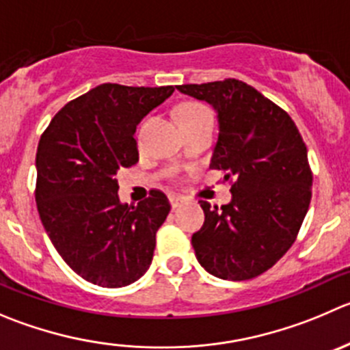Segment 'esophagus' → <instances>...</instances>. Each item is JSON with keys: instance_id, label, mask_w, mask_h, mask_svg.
<instances>
[{"instance_id": "34e87169", "label": "esophagus", "mask_w": 350, "mask_h": 350, "mask_svg": "<svg viewBox=\"0 0 350 350\" xmlns=\"http://www.w3.org/2000/svg\"><path fill=\"white\" fill-rule=\"evenodd\" d=\"M170 204H172L173 209L180 208L184 204V198H180V196H170Z\"/></svg>"}]
</instances>
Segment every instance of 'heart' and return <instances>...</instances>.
<instances>
[{"mask_svg":"<svg viewBox=\"0 0 350 350\" xmlns=\"http://www.w3.org/2000/svg\"><path fill=\"white\" fill-rule=\"evenodd\" d=\"M206 115H211V111L199 103H187L178 109V120H194Z\"/></svg>","mask_w":350,"mask_h":350,"instance_id":"1","label":"heart"}]
</instances>
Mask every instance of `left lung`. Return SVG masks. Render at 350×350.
I'll list each match as a JSON object with an SVG mask.
<instances>
[{"label": "left lung", "instance_id": "1", "mask_svg": "<svg viewBox=\"0 0 350 350\" xmlns=\"http://www.w3.org/2000/svg\"><path fill=\"white\" fill-rule=\"evenodd\" d=\"M218 113L209 168L230 180L232 201L201 202L204 225L192 235L202 268L223 280H249L294 244L311 202L308 149L287 111L237 79L178 85Z\"/></svg>", "mask_w": 350, "mask_h": 350}]
</instances>
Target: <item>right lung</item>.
Wrapping results in <instances>:
<instances>
[{
    "instance_id": "add662e5",
    "label": "right lung",
    "mask_w": 350,
    "mask_h": 350,
    "mask_svg": "<svg viewBox=\"0 0 350 350\" xmlns=\"http://www.w3.org/2000/svg\"><path fill=\"white\" fill-rule=\"evenodd\" d=\"M173 91L101 84L63 106L41 135L39 216L63 261L91 284L125 287L151 265L168 198L151 191L137 206L122 204L116 175L139 161V122Z\"/></svg>"
}]
</instances>
